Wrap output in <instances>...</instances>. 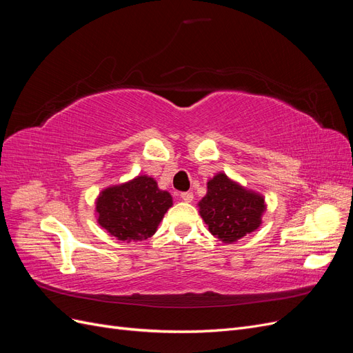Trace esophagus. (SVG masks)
<instances>
[{
    "mask_svg": "<svg viewBox=\"0 0 353 353\" xmlns=\"http://www.w3.org/2000/svg\"><path fill=\"white\" fill-rule=\"evenodd\" d=\"M181 199H183L185 203H191L194 199V194L191 191H185V193H181Z\"/></svg>",
    "mask_w": 353,
    "mask_h": 353,
    "instance_id": "34e87169",
    "label": "esophagus"
}]
</instances>
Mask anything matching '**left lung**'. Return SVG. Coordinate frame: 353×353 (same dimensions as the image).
I'll return each mask as SVG.
<instances>
[{"label":"left lung","instance_id":"left-lung-1","mask_svg":"<svg viewBox=\"0 0 353 353\" xmlns=\"http://www.w3.org/2000/svg\"><path fill=\"white\" fill-rule=\"evenodd\" d=\"M199 213L213 237L236 243L262 225L265 197L227 174L219 172L208 181V193L199 203Z\"/></svg>","mask_w":353,"mask_h":353}]
</instances>
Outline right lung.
<instances>
[{
  "label": "right lung",
  "mask_w": 353,
  "mask_h": 353,
  "mask_svg": "<svg viewBox=\"0 0 353 353\" xmlns=\"http://www.w3.org/2000/svg\"><path fill=\"white\" fill-rule=\"evenodd\" d=\"M172 196L157 187L156 179L138 175L126 183L110 185L95 199L99 225L122 243H138L157 231Z\"/></svg>",
  "instance_id": "1"
}]
</instances>
